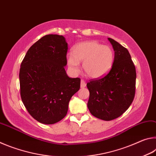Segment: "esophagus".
I'll list each match as a JSON object with an SVG mask.
<instances>
[{
    "mask_svg": "<svg viewBox=\"0 0 156 156\" xmlns=\"http://www.w3.org/2000/svg\"><path fill=\"white\" fill-rule=\"evenodd\" d=\"M87 84H86V82L84 81V80H81L80 81V87L81 88H84L86 87Z\"/></svg>",
    "mask_w": 156,
    "mask_h": 156,
    "instance_id": "obj_1",
    "label": "esophagus"
}]
</instances>
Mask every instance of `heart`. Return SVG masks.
<instances>
[{"instance_id":"heart-1","label":"heart","mask_w":156,"mask_h":156,"mask_svg":"<svg viewBox=\"0 0 156 156\" xmlns=\"http://www.w3.org/2000/svg\"><path fill=\"white\" fill-rule=\"evenodd\" d=\"M113 60L112 49L95 41L79 43L73 49V52L67 54L70 69L74 73L78 72L79 62H83V71L91 78H99L106 74L112 68Z\"/></svg>"}]
</instances>
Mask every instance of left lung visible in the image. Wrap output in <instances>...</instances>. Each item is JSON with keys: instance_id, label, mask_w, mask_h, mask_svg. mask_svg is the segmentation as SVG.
Instances as JSON below:
<instances>
[{"instance_id": "obj_1", "label": "left lung", "mask_w": 156, "mask_h": 156, "mask_svg": "<svg viewBox=\"0 0 156 156\" xmlns=\"http://www.w3.org/2000/svg\"><path fill=\"white\" fill-rule=\"evenodd\" d=\"M108 40L115 51L112 69L104 77L87 84L89 112L106 121L118 118L130 107L135 96L136 80V67L128 50L113 39Z\"/></svg>"}]
</instances>
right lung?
<instances>
[{
    "mask_svg": "<svg viewBox=\"0 0 156 156\" xmlns=\"http://www.w3.org/2000/svg\"><path fill=\"white\" fill-rule=\"evenodd\" d=\"M67 43L64 36L46 35L31 46L20 65V96L29 113L39 122L55 124L65 117L80 79L67 76Z\"/></svg>",
    "mask_w": 156,
    "mask_h": 156,
    "instance_id": "right-lung-1",
    "label": "right lung"
}]
</instances>
